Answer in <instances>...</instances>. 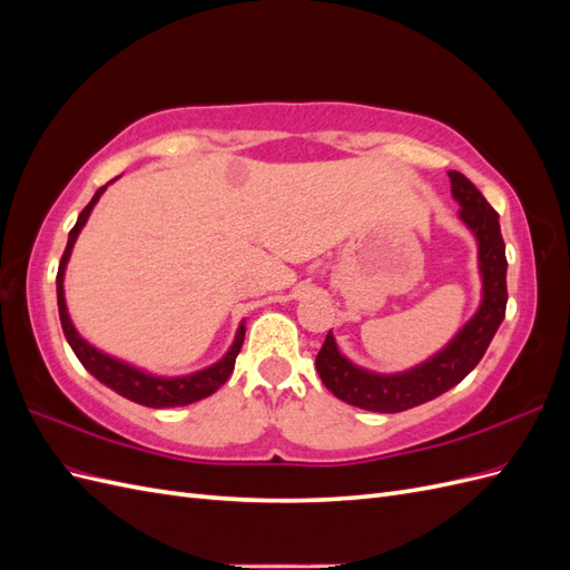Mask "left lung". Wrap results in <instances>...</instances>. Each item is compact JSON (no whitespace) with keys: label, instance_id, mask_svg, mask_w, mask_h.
<instances>
[{"label":"left lung","instance_id":"obj_1","mask_svg":"<svg viewBox=\"0 0 570 570\" xmlns=\"http://www.w3.org/2000/svg\"><path fill=\"white\" fill-rule=\"evenodd\" d=\"M452 195L461 206V220L478 239V262L482 275V304L456 337L425 364L406 373H371L354 366L337 350L335 337L327 333L316 356V371L323 385L337 400L352 406L396 413L435 400L442 392L459 385L469 375L502 325L507 314V247L499 230V214L482 197L480 189L459 170H450Z\"/></svg>","mask_w":570,"mask_h":570}]
</instances>
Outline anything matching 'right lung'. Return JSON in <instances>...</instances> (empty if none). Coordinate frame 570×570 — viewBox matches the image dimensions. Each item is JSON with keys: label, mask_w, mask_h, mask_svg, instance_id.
I'll list each match as a JSON object with an SVG mask.
<instances>
[{"label": "right lung", "mask_w": 570, "mask_h": 570, "mask_svg": "<svg viewBox=\"0 0 570 570\" xmlns=\"http://www.w3.org/2000/svg\"><path fill=\"white\" fill-rule=\"evenodd\" d=\"M107 185L97 189L95 197L90 199V204L80 212L73 230L68 233V243H66L61 264H59V273H57V302H59V318H61L63 335H66L68 344H71V350L76 352L80 364L88 368L99 383H105L107 387H111L114 392H118L120 396H126V400H130L135 404L151 406V409H166V406H185V404L199 402V400H204V396L214 394L230 377V373L235 368V358H237L239 350H243V342H245V325L237 327L233 347L228 350L226 356L218 361V364L204 368V371H197L193 375L164 377V375L145 373V371L135 368L130 364H124V361H118V358H114L105 352L95 350L92 344H88L78 335V331L71 323V316H68L66 297H63V273H66L68 256H71L76 237L82 230L85 220H88L92 206L99 202V197L107 189Z\"/></svg>", "instance_id": "obj_1"}]
</instances>
